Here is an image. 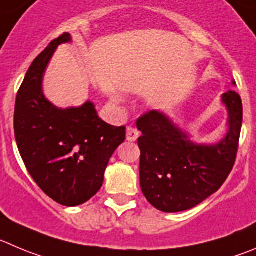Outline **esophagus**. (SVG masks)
<instances>
[{"label": "esophagus", "instance_id": "34e87169", "mask_svg": "<svg viewBox=\"0 0 256 256\" xmlns=\"http://www.w3.org/2000/svg\"><path fill=\"white\" fill-rule=\"evenodd\" d=\"M139 131L136 130L135 128H131V126H128V128H126V140L130 142H136L138 140V138H139Z\"/></svg>", "mask_w": 256, "mask_h": 256}]
</instances>
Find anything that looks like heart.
I'll return each mask as SVG.
<instances>
[{
    "label": "heart",
    "instance_id": "1",
    "mask_svg": "<svg viewBox=\"0 0 256 256\" xmlns=\"http://www.w3.org/2000/svg\"><path fill=\"white\" fill-rule=\"evenodd\" d=\"M118 98H120V97H118V96H116V94L114 96V100H118Z\"/></svg>",
    "mask_w": 256,
    "mask_h": 256
}]
</instances>
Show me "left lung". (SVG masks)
<instances>
[{
	"instance_id": "obj_1",
	"label": "left lung",
	"mask_w": 256,
	"mask_h": 256,
	"mask_svg": "<svg viewBox=\"0 0 256 256\" xmlns=\"http://www.w3.org/2000/svg\"><path fill=\"white\" fill-rule=\"evenodd\" d=\"M235 84V82H232ZM228 110V132L216 144H197L164 112L142 114L140 187L149 204L159 211L193 208L218 190L235 164L242 125V102L234 90L221 96Z\"/></svg>"
}]
</instances>
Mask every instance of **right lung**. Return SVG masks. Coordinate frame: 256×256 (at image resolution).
<instances>
[{
    "mask_svg": "<svg viewBox=\"0 0 256 256\" xmlns=\"http://www.w3.org/2000/svg\"><path fill=\"white\" fill-rule=\"evenodd\" d=\"M64 32L35 58L18 92L14 128L26 169L45 194L66 207L80 206L98 192L104 170L125 126L102 121L93 102L59 108L42 92V78L52 54L70 42Z\"/></svg>",
    "mask_w": 256,
    "mask_h": 256,
    "instance_id": "add662e5",
    "label": "right lung"
}]
</instances>
